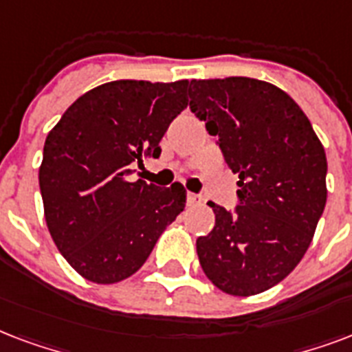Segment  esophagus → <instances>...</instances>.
<instances>
[{"instance_id": "obj_1", "label": "esophagus", "mask_w": 352, "mask_h": 352, "mask_svg": "<svg viewBox=\"0 0 352 352\" xmlns=\"http://www.w3.org/2000/svg\"><path fill=\"white\" fill-rule=\"evenodd\" d=\"M201 201H204V198H201L200 195H195V192H189V195H187V204H189V206H200Z\"/></svg>"}]
</instances>
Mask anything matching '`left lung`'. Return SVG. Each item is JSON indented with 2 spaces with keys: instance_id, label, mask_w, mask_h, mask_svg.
I'll return each instance as SVG.
<instances>
[{
  "instance_id": "obj_1",
  "label": "left lung",
  "mask_w": 352,
  "mask_h": 352,
  "mask_svg": "<svg viewBox=\"0 0 352 352\" xmlns=\"http://www.w3.org/2000/svg\"><path fill=\"white\" fill-rule=\"evenodd\" d=\"M190 111L239 174L235 213L209 201L198 236L207 279L231 296L275 287L309 250L327 201V157L309 117L277 86L248 77L190 80Z\"/></svg>"
}]
</instances>
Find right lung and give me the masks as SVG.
Instances as JSON below:
<instances>
[{"mask_svg": "<svg viewBox=\"0 0 352 352\" xmlns=\"http://www.w3.org/2000/svg\"><path fill=\"white\" fill-rule=\"evenodd\" d=\"M189 80H113L78 97L47 133L40 190L49 233L84 279L113 285L135 274L185 207L182 184L128 182L162 154L168 124L189 104Z\"/></svg>", "mask_w": 352, "mask_h": 352, "instance_id": "obj_1", "label": "right lung"}]
</instances>
